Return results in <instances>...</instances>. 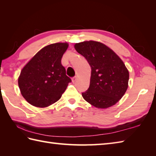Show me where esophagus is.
Here are the masks:
<instances>
[{
    "mask_svg": "<svg viewBox=\"0 0 156 156\" xmlns=\"http://www.w3.org/2000/svg\"><path fill=\"white\" fill-rule=\"evenodd\" d=\"M76 79H77V77H76V76H74V77H73V78H72V82H75L76 80Z\"/></svg>",
    "mask_w": 156,
    "mask_h": 156,
    "instance_id": "esophagus-1",
    "label": "esophagus"
}]
</instances>
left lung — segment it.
Returning <instances> with one entry per match:
<instances>
[{
	"mask_svg": "<svg viewBox=\"0 0 156 156\" xmlns=\"http://www.w3.org/2000/svg\"><path fill=\"white\" fill-rule=\"evenodd\" d=\"M91 67L90 87L82 93L84 100L98 108L115 105L127 90L129 74L122 59L105 44L85 41L74 45Z\"/></svg>",
	"mask_w": 156,
	"mask_h": 156,
	"instance_id": "8db88e82",
	"label": "left lung"
}]
</instances>
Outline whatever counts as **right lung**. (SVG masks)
Returning <instances> with one entry per match:
<instances>
[{"label":"right lung","instance_id":"obj_1","mask_svg":"<svg viewBox=\"0 0 156 156\" xmlns=\"http://www.w3.org/2000/svg\"><path fill=\"white\" fill-rule=\"evenodd\" d=\"M68 45L65 42L45 46L23 68L18 84L23 98L29 104L45 108L61 98L71 82L61 62Z\"/></svg>","mask_w":156,"mask_h":156}]
</instances>
